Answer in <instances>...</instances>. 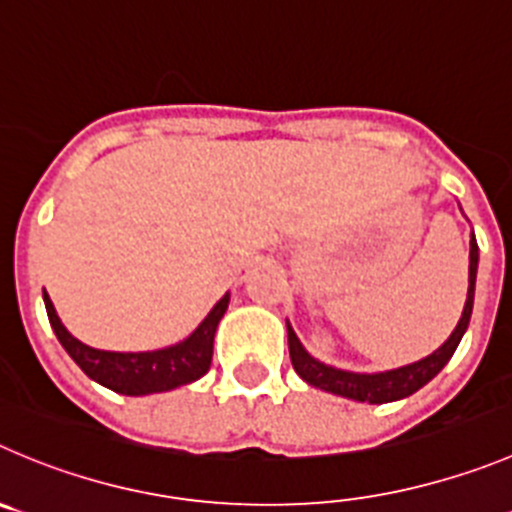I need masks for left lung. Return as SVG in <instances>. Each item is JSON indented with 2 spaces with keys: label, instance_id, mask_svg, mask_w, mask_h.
I'll return each instance as SVG.
<instances>
[{
  "label": "left lung",
  "instance_id": "obj_1",
  "mask_svg": "<svg viewBox=\"0 0 512 512\" xmlns=\"http://www.w3.org/2000/svg\"><path fill=\"white\" fill-rule=\"evenodd\" d=\"M477 260H480V252H477V240L472 234L470 240V288H467V300L465 310H462V318L457 323V328L452 331V336L442 343L434 353H429L422 361H414L409 366H401V369L381 371V374H353V371L333 369V366L321 364L318 358L310 356L303 348L300 338L295 336V331L288 323V348H290V361H293L295 374L303 381H308L310 386L323 391H331V394L346 396L353 401H369V404H386V401L407 399L414 391L422 389L424 384L434 379L439 371L447 366V361L452 358L455 348L460 346L462 336H465L467 326H470L472 315V303H475V280H477Z\"/></svg>",
  "mask_w": 512,
  "mask_h": 512
}]
</instances>
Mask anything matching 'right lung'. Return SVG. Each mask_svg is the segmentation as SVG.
Listing matches in <instances>:
<instances>
[{
  "label": "right lung",
  "mask_w": 512,
  "mask_h": 512,
  "mask_svg": "<svg viewBox=\"0 0 512 512\" xmlns=\"http://www.w3.org/2000/svg\"><path fill=\"white\" fill-rule=\"evenodd\" d=\"M45 298L47 318L55 331L57 341L70 353L75 364L85 371L100 386H108L111 391L126 396H146L159 394V391H171L176 386L191 384L202 379L212 366L214 351V333H217L219 321L229 305V293L209 310V315L197 326V331L184 338L181 343L159 351H141V353H118V351H100V348L85 346L83 341L73 336L68 328L62 326L57 318L55 305L50 295Z\"/></svg>",
  "instance_id": "1"
}]
</instances>
